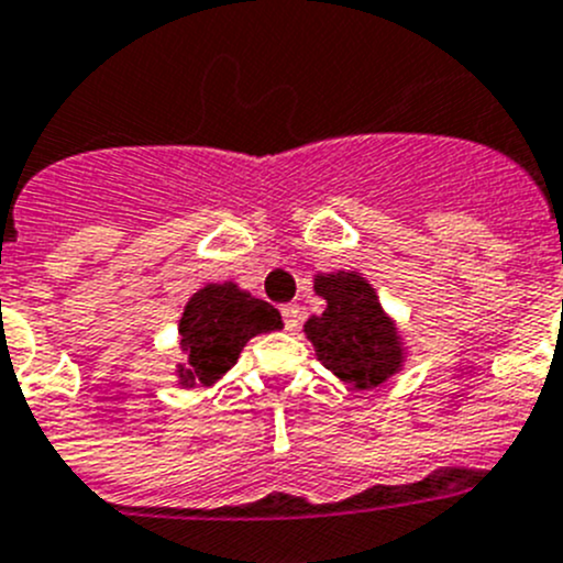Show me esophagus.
Returning <instances> with one entry per match:
<instances>
[{
    "label": "esophagus",
    "instance_id": "esophagus-1",
    "mask_svg": "<svg viewBox=\"0 0 563 563\" xmlns=\"http://www.w3.org/2000/svg\"><path fill=\"white\" fill-rule=\"evenodd\" d=\"M280 313H283V324H286V330H297L299 321H302V308H299L297 302H288L283 305Z\"/></svg>",
    "mask_w": 563,
    "mask_h": 563
}]
</instances>
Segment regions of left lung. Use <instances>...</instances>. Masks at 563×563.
<instances>
[{"mask_svg": "<svg viewBox=\"0 0 563 563\" xmlns=\"http://www.w3.org/2000/svg\"><path fill=\"white\" fill-rule=\"evenodd\" d=\"M316 291L327 310L305 321V335L321 363L354 387H374L396 374L401 349L374 288L360 275L338 272L319 277Z\"/></svg>", "mask_w": 563, "mask_h": 563, "instance_id": "obj_1", "label": "left lung"}]
</instances>
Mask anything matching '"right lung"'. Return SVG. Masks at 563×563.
I'll list each match as a JSON object with an SVG mask.
<instances>
[{
  "label": "right lung",
  "instance_id": "obj_1",
  "mask_svg": "<svg viewBox=\"0 0 563 563\" xmlns=\"http://www.w3.org/2000/svg\"><path fill=\"white\" fill-rule=\"evenodd\" d=\"M280 327V313L269 302L239 291L233 283L200 288L189 299L178 330L181 349L189 357V368H181V382L211 385L236 363L250 338Z\"/></svg>",
  "mask_w": 563,
  "mask_h": 563
}]
</instances>
